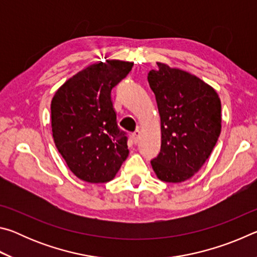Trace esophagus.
<instances>
[{
  "label": "esophagus",
  "instance_id": "1",
  "mask_svg": "<svg viewBox=\"0 0 257 257\" xmlns=\"http://www.w3.org/2000/svg\"><path fill=\"white\" fill-rule=\"evenodd\" d=\"M139 138H141V132H139V130H136V132H135V133L133 134V139H134V143H138Z\"/></svg>",
  "mask_w": 257,
  "mask_h": 257
}]
</instances>
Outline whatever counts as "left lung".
I'll use <instances>...</instances> for the list:
<instances>
[{
    "mask_svg": "<svg viewBox=\"0 0 257 257\" xmlns=\"http://www.w3.org/2000/svg\"><path fill=\"white\" fill-rule=\"evenodd\" d=\"M149 73L161 116V151L151 161L159 179L182 182L211 155L221 133V102L211 86L158 62Z\"/></svg>",
    "mask_w": 257,
    "mask_h": 257,
    "instance_id": "left-lung-1",
    "label": "left lung"
}]
</instances>
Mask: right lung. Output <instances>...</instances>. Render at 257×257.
Wrapping results in <instances>:
<instances>
[{"instance_id":"add662e5","label":"right lung","mask_w":257,"mask_h":257,"mask_svg":"<svg viewBox=\"0 0 257 257\" xmlns=\"http://www.w3.org/2000/svg\"><path fill=\"white\" fill-rule=\"evenodd\" d=\"M133 66L119 60L93 64L64 82L52 99L55 146L81 180L110 181L127 159V133L116 122L111 90Z\"/></svg>"}]
</instances>
